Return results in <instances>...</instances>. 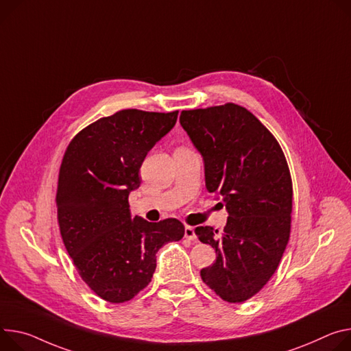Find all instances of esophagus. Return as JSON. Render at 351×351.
I'll return each mask as SVG.
<instances>
[{
    "label": "esophagus",
    "instance_id": "34e87169",
    "mask_svg": "<svg viewBox=\"0 0 351 351\" xmlns=\"http://www.w3.org/2000/svg\"><path fill=\"white\" fill-rule=\"evenodd\" d=\"M184 238H187L189 241H195L196 239V234H195V228L193 227H184Z\"/></svg>",
    "mask_w": 351,
    "mask_h": 351
}]
</instances>
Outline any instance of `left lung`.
<instances>
[{
    "mask_svg": "<svg viewBox=\"0 0 351 351\" xmlns=\"http://www.w3.org/2000/svg\"><path fill=\"white\" fill-rule=\"evenodd\" d=\"M180 124L203 156L207 190L228 211L221 235L211 227L195 230L217 253L202 280L224 301L243 302L266 285L289 243V165L274 136L239 105L182 110Z\"/></svg>",
    "mask_w": 351,
    "mask_h": 351,
    "instance_id": "8db88e82",
    "label": "left lung"
}]
</instances>
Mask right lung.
<instances>
[{
	"label": "right lung",
	"instance_id": "right-lung-1",
	"mask_svg": "<svg viewBox=\"0 0 351 351\" xmlns=\"http://www.w3.org/2000/svg\"><path fill=\"white\" fill-rule=\"evenodd\" d=\"M176 119L178 110L124 109L85 127L62 156L56 196L61 238L81 278L108 302L144 290L159 247L184 235L179 219L133 218L129 206L148 151Z\"/></svg>",
	"mask_w": 351,
	"mask_h": 351
}]
</instances>
